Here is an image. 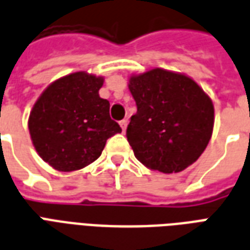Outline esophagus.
I'll return each mask as SVG.
<instances>
[{"label":"esophagus","mask_w":250,"mask_h":250,"mask_svg":"<svg viewBox=\"0 0 250 250\" xmlns=\"http://www.w3.org/2000/svg\"><path fill=\"white\" fill-rule=\"evenodd\" d=\"M126 125H127V120H121V121H120V126L123 127V132H125Z\"/></svg>","instance_id":"obj_1"}]
</instances>
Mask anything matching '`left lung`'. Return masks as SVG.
Returning <instances> with one entry per match:
<instances>
[{
  "label": "left lung",
  "instance_id": "obj_1",
  "mask_svg": "<svg viewBox=\"0 0 250 250\" xmlns=\"http://www.w3.org/2000/svg\"><path fill=\"white\" fill-rule=\"evenodd\" d=\"M137 105L126 137L138 161L153 170L178 173L192 165L212 137L214 109L192 78L152 69L129 80Z\"/></svg>",
  "mask_w": 250,
  "mask_h": 250
}]
</instances>
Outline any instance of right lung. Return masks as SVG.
Segmentation results:
<instances>
[{
  "mask_svg": "<svg viewBox=\"0 0 250 250\" xmlns=\"http://www.w3.org/2000/svg\"><path fill=\"white\" fill-rule=\"evenodd\" d=\"M104 78L77 72L46 87L29 117L33 145L45 163L73 172L96 161L107 138L121 133L109 114L110 104L100 97Z\"/></svg>",
  "mask_w": 250,
  "mask_h": 250,
  "instance_id": "1",
  "label": "right lung"
}]
</instances>
